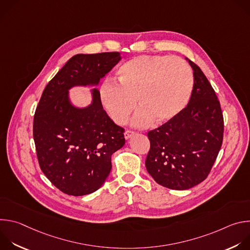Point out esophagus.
Listing matches in <instances>:
<instances>
[{
    "label": "esophagus",
    "mask_w": 250,
    "mask_h": 250,
    "mask_svg": "<svg viewBox=\"0 0 250 250\" xmlns=\"http://www.w3.org/2000/svg\"><path fill=\"white\" fill-rule=\"evenodd\" d=\"M133 134H135V132H134L133 130L127 129V130H125V139H128V138L131 137Z\"/></svg>",
    "instance_id": "esophagus-1"
}]
</instances>
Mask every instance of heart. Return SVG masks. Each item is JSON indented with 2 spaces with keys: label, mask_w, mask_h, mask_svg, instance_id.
Masks as SVG:
<instances>
[{
  "label": "heart",
  "mask_w": 250,
  "mask_h": 250,
  "mask_svg": "<svg viewBox=\"0 0 250 250\" xmlns=\"http://www.w3.org/2000/svg\"><path fill=\"white\" fill-rule=\"evenodd\" d=\"M194 84L190 65L180 57L140 55L124 63L118 83L108 81L100 90L105 110L117 124H125L136 106L135 125H146L153 118L166 122L179 114L188 103Z\"/></svg>",
  "instance_id": "heart-1"
}]
</instances>
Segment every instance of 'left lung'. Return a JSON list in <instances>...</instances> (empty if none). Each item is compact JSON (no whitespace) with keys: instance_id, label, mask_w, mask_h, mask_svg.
<instances>
[{"instance_id":"8db88e82","label":"left lung","mask_w":250,"mask_h":250,"mask_svg":"<svg viewBox=\"0 0 250 250\" xmlns=\"http://www.w3.org/2000/svg\"><path fill=\"white\" fill-rule=\"evenodd\" d=\"M194 70L189 104L173 119L149 130L146 166L159 185L190 189L203 182L215 163L224 139V116L215 90L200 67Z\"/></svg>"}]
</instances>
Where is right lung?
Wrapping results in <instances>:
<instances>
[{
	"instance_id": "obj_1",
	"label": "right lung",
	"mask_w": 250,
	"mask_h": 250,
	"mask_svg": "<svg viewBox=\"0 0 250 250\" xmlns=\"http://www.w3.org/2000/svg\"><path fill=\"white\" fill-rule=\"evenodd\" d=\"M121 60L120 52L77 54L42 92L33 118V139L41 169L61 192L83 196L97 191L112 169V154L125 145V128L103 109L100 93L93 104L76 109L68 89L98 84Z\"/></svg>"
}]
</instances>
